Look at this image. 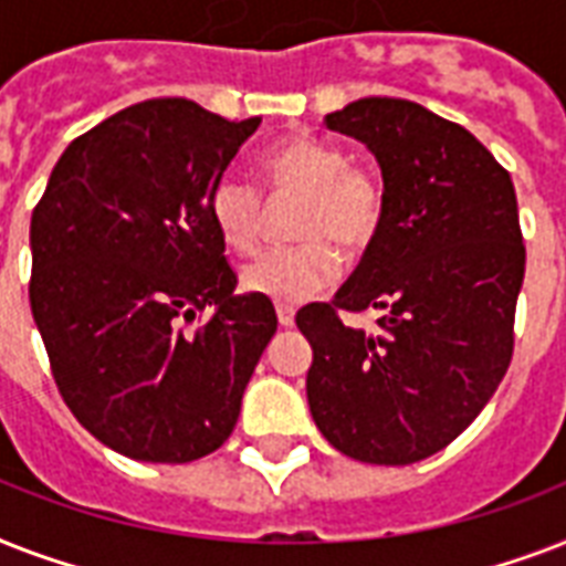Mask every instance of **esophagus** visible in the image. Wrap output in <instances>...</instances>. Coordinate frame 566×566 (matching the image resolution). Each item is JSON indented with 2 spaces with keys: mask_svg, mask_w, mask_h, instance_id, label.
Listing matches in <instances>:
<instances>
[{
  "mask_svg": "<svg viewBox=\"0 0 566 566\" xmlns=\"http://www.w3.org/2000/svg\"><path fill=\"white\" fill-rule=\"evenodd\" d=\"M275 314H279V326H284V328L293 326V317H296L293 305H275Z\"/></svg>",
  "mask_w": 566,
  "mask_h": 566,
  "instance_id": "obj_1",
  "label": "esophagus"
}]
</instances>
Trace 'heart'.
I'll return each instance as SVG.
<instances>
[{
  "mask_svg": "<svg viewBox=\"0 0 566 566\" xmlns=\"http://www.w3.org/2000/svg\"><path fill=\"white\" fill-rule=\"evenodd\" d=\"M264 181L273 196H302L293 231L302 243L270 249L249 261L240 282L249 293L296 305L326 291L340 275V252H364L381 231L385 181L364 164H349L344 146L296 135L264 155ZM213 231L231 252H252L264 231V196L240 172H222L208 193Z\"/></svg>",
  "mask_w": 566,
  "mask_h": 566,
  "instance_id": "b5f03b06",
  "label": "heart"
}]
</instances>
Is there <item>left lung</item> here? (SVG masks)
<instances>
[{
  "mask_svg": "<svg viewBox=\"0 0 566 566\" xmlns=\"http://www.w3.org/2000/svg\"><path fill=\"white\" fill-rule=\"evenodd\" d=\"M323 123L376 155L387 211L335 300L296 314L314 349L311 417L355 461L413 464L449 447L509 373L526 273L517 193L464 126L417 102L370 96ZM370 307L386 314L376 333L339 319Z\"/></svg>",
  "mask_w": 566,
  "mask_h": 566,
  "instance_id": "1",
  "label": "left lung"
}]
</instances>
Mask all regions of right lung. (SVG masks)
<instances>
[{
	"instance_id": "add662e5",
	"label": "right lung",
	"mask_w": 566,
	"mask_h": 566,
	"mask_svg": "<svg viewBox=\"0 0 566 566\" xmlns=\"http://www.w3.org/2000/svg\"><path fill=\"white\" fill-rule=\"evenodd\" d=\"M258 126L179 96L137 102L75 137L34 205L29 300L49 367L119 455L188 464L220 449L275 335L273 302L234 296L208 217Z\"/></svg>"
}]
</instances>
